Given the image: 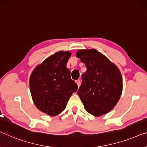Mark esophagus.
I'll return each mask as SVG.
<instances>
[{
    "label": "esophagus",
    "instance_id": "esophagus-1",
    "mask_svg": "<svg viewBox=\"0 0 147 147\" xmlns=\"http://www.w3.org/2000/svg\"><path fill=\"white\" fill-rule=\"evenodd\" d=\"M76 83H77L78 86V87H80V85H81V80H76Z\"/></svg>",
    "mask_w": 147,
    "mask_h": 147
}]
</instances>
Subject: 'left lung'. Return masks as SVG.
Returning a JSON list of instances; mask_svg holds the SVG:
<instances>
[{
  "mask_svg": "<svg viewBox=\"0 0 147 147\" xmlns=\"http://www.w3.org/2000/svg\"><path fill=\"white\" fill-rule=\"evenodd\" d=\"M76 55L87 67L78 90L84 108L97 117L109 112L122 93L123 80L118 67L94 49L80 50Z\"/></svg>",
  "mask_w": 147,
  "mask_h": 147,
  "instance_id": "left-lung-1",
  "label": "left lung"
}]
</instances>
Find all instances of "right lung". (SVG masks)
Segmentation results:
<instances>
[{
  "label": "right lung",
  "mask_w": 147,
  "mask_h": 147,
  "mask_svg": "<svg viewBox=\"0 0 147 147\" xmlns=\"http://www.w3.org/2000/svg\"><path fill=\"white\" fill-rule=\"evenodd\" d=\"M70 56L69 52H56L36 67L30 78L34 103L38 109L50 116L61 113L78 89L66 67Z\"/></svg>",
  "instance_id": "add662e5"
}]
</instances>
